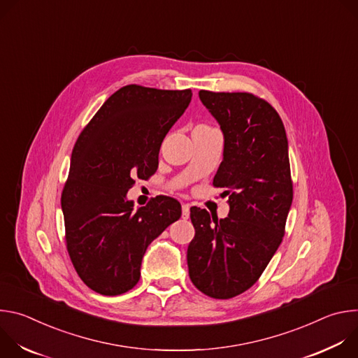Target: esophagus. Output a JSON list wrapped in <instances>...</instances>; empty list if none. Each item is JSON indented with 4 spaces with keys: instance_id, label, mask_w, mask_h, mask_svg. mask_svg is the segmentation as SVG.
<instances>
[{
    "instance_id": "1",
    "label": "esophagus",
    "mask_w": 358,
    "mask_h": 358,
    "mask_svg": "<svg viewBox=\"0 0 358 358\" xmlns=\"http://www.w3.org/2000/svg\"><path fill=\"white\" fill-rule=\"evenodd\" d=\"M181 210H182V213H181L182 220H188L189 218V206H188V203H184Z\"/></svg>"
}]
</instances>
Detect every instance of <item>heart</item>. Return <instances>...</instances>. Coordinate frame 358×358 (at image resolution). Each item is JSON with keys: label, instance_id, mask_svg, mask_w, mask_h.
<instances>
[{"label": "heart", "instance_id": "heart-1", "mask_svg": "<svg viewBox=\"0 0 358 358\" xmlns=\"http://www.w3.org/2000/svg\"><path fill=\"white\" fill-rule=\"evenodd\" d=\"M196 127H202V129H210L208 126H203V124H199V126H196ZM196 127H195V129H196Z\"/></svg>", "mask_w": 358, "mask_h": 358}]
</instances>
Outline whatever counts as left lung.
I'll return each mask as SVG.
<instances>
[{"label": "left lung", "instance_id": "obj_1", "mask_svg": "<svg viewBox=\"0 0 358 358\" xmlns=\"http://www.w3.org/2000/svg\"><path fill=\"white\" fill-rule=\"evenodd\" d=\"M198 94L224 133L213 184L225 188L229 214L211 222L207 210L191 208L188 273L203 294L231 299L257 283L283 239L293 199L287 137L265 99L248 92Z\"/></svg>", "mask_w": 358, "mask_h": 358}]
</instances>
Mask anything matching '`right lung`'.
Here are the masks:
<instances>
[{"label": "right lung", "instance_id": "right-lung-1", "mask_svg": "<svg viewBox=\"0 0 358 358\" xmlns=\"http://www.w3.org/2000/svg\"><path fill=\"white\" fill-rule=\"evenodd\" d=\"M191 89L127 85L115 92L79 134L61 203L71 261L96 293L133 289L147 246L181 217L180 202L159 195L133 211L126 194L159 167L162 143L182 116Z\"/></svg>", "mask_w": 358, "mask_h": 358}]
</instances>
